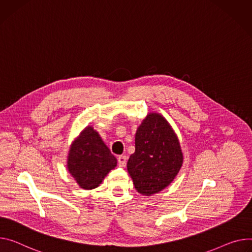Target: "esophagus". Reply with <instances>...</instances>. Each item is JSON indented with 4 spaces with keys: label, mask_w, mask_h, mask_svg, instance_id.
<instances>
[{
    "label": "esophagus",
    "mask_w": 252,
    "mask_h": 252,
    "mask_svg": "<svg viewBox=\"0 0 252 252\" xmlns=\"http://www.w3.org/2000/svg\"><path fill=\"white\" fill-rule=\"evenodd\" d=\"M118 161H119L120 167H125L126 164V156H119Z\"/></svg>",
    "instance_id": "esophagus-1"
}]
</instances>
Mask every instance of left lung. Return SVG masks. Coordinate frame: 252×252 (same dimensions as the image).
<instances>
[{"label": "left lung", "mask_w": 252, "mask_h": 252, "mask_svg": "<svg viewBox=\"0 0 252 252\" xmlns=\"http://www.w3.org/2000/svg\"><path fill=\"white\" fill-rule=\"evenodd\" d=\"M135 151L126 168L135 190L152 196L168 187L183 165L178 136L169 122L158 112H150L136 129Z\"/></svg>", "instance_id": "1"}]
</instances>
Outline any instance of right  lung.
I'll return each mask as SVG.
<instances>
[{
	"instance_id": "1",
	"label": "right lung",
	"mask_w": 252,
	"mask_h": 252,
	"mask_svg": "<svg viewBox=\"0 0 252 252\" xmlns=\"http://www.w3.org/2000/svg\"><path fill=\"white\" fill-rule=\"evenodd\" d=\"M117 164L118 159L91 126L72 142L67 156V170L84 190L97 188Z\"/></svg>"
}]
</instances>
